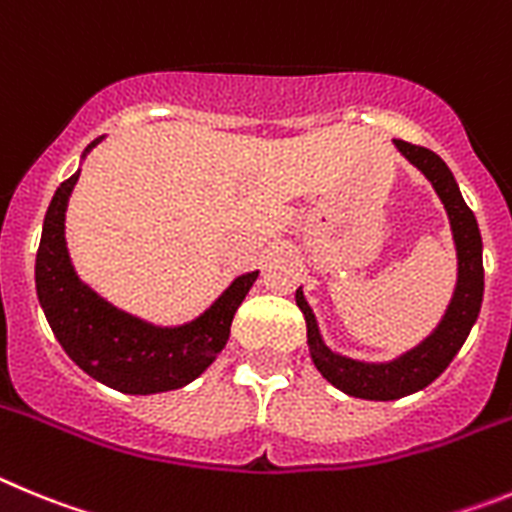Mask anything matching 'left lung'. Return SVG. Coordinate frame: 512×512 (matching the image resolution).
<instances>
[{
	"label": "left lung",
	"mask_w": 512,
	"mask_h": 512,
	"mask_svg": "<svg viewBox=\"0 0 512 512\" xmlns=\"http://www.w3.org/2000/svg\"><path fill=\"white\" fill-rule=\"evenodd\" d=\"M395 147L436 188L441 204H444L446 214H449L451 232H454L459 275L454 298H451L441 324L436 326V331L428 336L426 342H421L411 352H405L403 357L393 359V362H385V365H367V362H357V359L334 354L326 347L319 334V326H316V316H313L306 298H303V290H296V303L303 311V319H306L308 329V352H311L316 370L334 388L365 400L403 398V395H411L416 390L426 388L428 382H434L449 367L454 354L462 349L464 339L469 336V329H472V324L480 316L482 290H485L480 227H477V219H474L472 209L464 204L457 181L451 176V170L446 168V163L439 155L426 150V147L411 145V142L403 140H395Z\"/></svg>",
	"instance_id": "left-lung-1"
}]
</instances>
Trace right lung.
Listing matches in <instances>:
<instances>
[{"label":"right lung","instance_id":"right-lung-1","mask_svg":"<svg viewBox=\"0 0 512 512\" xmlns=\"http://www.w3.org/2000/svg\"><path fill=\"white\" fill-rule=\"evenodd\" d=\"M96 142L86 147V153ZM76 181L78 173H73L55 191L35 257L38 298L55 339L86 375L119 393L150 395L183 388L222 352L234 313L260 273L239 275L222 298L191 324L178 329L145 324L109 306L73 273L63 222Z\"/></svg>","mask_w":512,"mask_h":512}]
</instances>
